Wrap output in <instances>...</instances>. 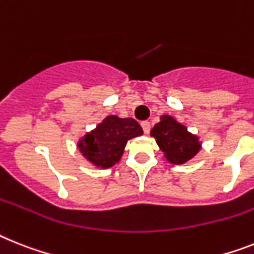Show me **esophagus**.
I'll use <instances>...</instances> for the list:
<instances>
[{
    "mask_svg": "<svg viewBox=\"0 0 254 254\" xmlns=\"http://www.w3.org/2000/svg\"><path fill=\"white\" fill-rule=\"evenodd\" d=\"M140 125H142V129H143V131L146 134H148L150 133V129H151V124L148 123V121H142V124H140Z\"/></svg>",
    "mask_w": 254,
    "mask_h": 254,
    "instance_id": "1",
    "label": "esophagus"
}]
</instances>
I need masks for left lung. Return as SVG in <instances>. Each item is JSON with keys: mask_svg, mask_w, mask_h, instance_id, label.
Returning a JSON list of instances; mask_svg holds the SVG:
<instances>
[{"mask_svg": "<svg viewBox=\"0 0 254 254\" xmlns=\"http://www.w3.org/2000/svg\"><path fill=\"white\" fill-rule=\"evenodd\" d=\"M151 135L172 164H185L200 150L197 137L189 133L186 127L170 116L161 117V121L151 130Z\"/></svg>", "mask_w": 254, "mask_h": 254, "instance_id": "obj_1", "label": "left lung"}]
</instances>
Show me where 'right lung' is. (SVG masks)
<instances>
[{
  "label": "right lung",
  "instance_id": "1",
  "mask_svg": "<svg viewBox=\"0 0 254 254\" xmlns=\"http://www.w3.org/2000/svg\"><path fill=\"white\" fill-rule=\"evenodd\" d=\"M142 133L140 125L133 119L108 116L80 140L78 148L95 167L110 168L120 160L127 140Z\"/></svg>",
  "mask_w": 254,
  "mask_h": 254
}]
</instances>
